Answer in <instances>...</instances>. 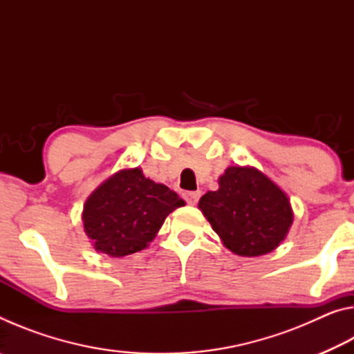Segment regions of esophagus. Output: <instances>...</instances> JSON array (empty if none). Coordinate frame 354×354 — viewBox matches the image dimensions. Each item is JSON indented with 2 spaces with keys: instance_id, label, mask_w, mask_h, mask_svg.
<instances>
[{
  "instance_id": "obj_1",
  "label": "esophagus",
  "mask_w": 354,
  "mask_h": 354,
  "mask_svg": "<svg viewBox=\"0 0 354 354\" xmlns=\"http://www.w3.org/2000/svg\"><path fill=\"white\" fill-rule=\"evenodd\" d=\"M200 196H201V192H200V190H196V192H185V194H184V200L187 201V205L195 206L196 203H198Z\"/></svg>"
}]
</instances>
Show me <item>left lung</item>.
<instances>
[{
    "label": "left lung",
    "instance_id": "1",
    "mask_svg": "<svg viewBox=\"0 0 354 354\" xmlns=\"http://www.w3.org/2000/svg\"><path fill=\"white\" fill-rule=\"evenodd\" d=\"M198 209L225 247L243 257L278 248L293 221L286 192L250 165L227 167L218 189L203 195Z\"/></svg>",
    "mask_w": 354,
    "mask_h": 354
}]
</instances>
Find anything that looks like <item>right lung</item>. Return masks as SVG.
Segmentation results:
<instances>
[{
  "mask_svg": "<svg viewBox=\"0 0 354 354\" xmlns=\"http://www.w3.org/2000/svg\"><path fill=\"white\" fill-rule=\"evenodd\" d=\"M185 205L140 167L122 169L101 183L82 209L84 232L98 253L123 257L148 247L167 215Z\"/></svg>",
  "mask_w": 354,
  "mask_h": 354,
  "instance_id": "add662e5",
  "label": "right lung"
}]
</instances>
